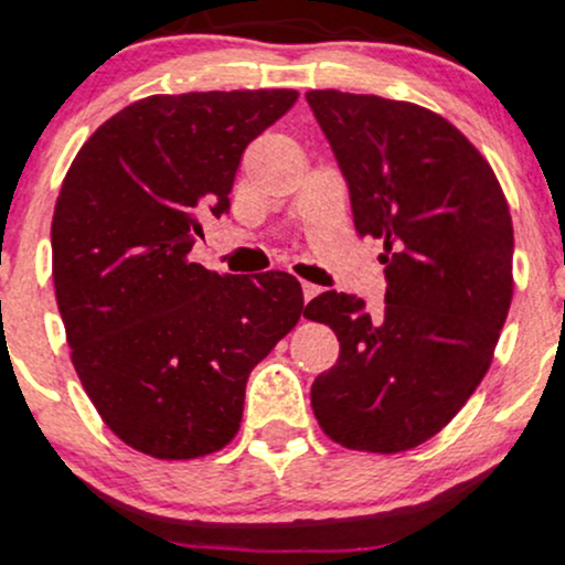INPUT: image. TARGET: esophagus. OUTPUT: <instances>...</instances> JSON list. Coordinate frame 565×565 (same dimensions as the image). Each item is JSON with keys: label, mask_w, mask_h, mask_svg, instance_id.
Segmentation results:
<instances>
[{"label": "esophagus", "mask_w": 565, "mask_h": 565, "mask_svg": "<svg viewBox=\"0 0 565 565\" xmlns=\"http://www.w3.org/2000/svg\"><path fill=\"white\" fill-rule=\"evenodd\" d=\"M319 287H316V284H308V281H302V297H305V302L308 300H313L316 295H319Z\"/></svg>", "instance_id": "1"}]
</instances>
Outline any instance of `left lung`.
<instances>
[{
  "mask_svg": "<svg viewBox=\"0 0 565 565\" xmlns=\"http://www.w3.org/2000/svg\"><path fill=\"white\" fill-rule=\"evenodd\" d=\"M348 183L355 231L385 238V308L323 291L340 340L310 404L340 446L414 449L481 385L512 300V220L489 161L444 116L377 95H305Z\"/></svg>",
  "mask_w": 565,
  "mask_h": 565,
  "instance_id": "8db88e82",
  "label": "left lung"
}]
</instances>
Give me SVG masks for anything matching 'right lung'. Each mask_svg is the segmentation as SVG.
<instances>
[{
    "label": "right lung",
    "mask_w": 565,
    "mask_h": 565,
    "mask_svg": "<svg viewBox=\"0 0 565 565\" xmlns=\"http://www.w3.org/2000/svg\"><path fill=\"white\" fill-rule=\"evenodd\" d=\"M295 89L151 95L76 153L53 217V278L71 361L103 423L159 459L223 449L249 372L300 321L302 287L188 260L220 217L244 148Z\"/></svg>",
    "instance_id": "1"
}]
</instances>
